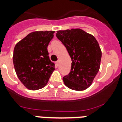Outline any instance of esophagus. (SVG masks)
Returning a JSON list of instances; mask_svg holds the SVG:
<instances>
[{"mask_svg":"<svg viewBox=\"0 0 122 122\" xmlns=\"http://www.w3.org/2000/svg\"><path fill=\"white\" fill-rule=\"evenodd\" d=\"M59 60H58V61H56V65H59Z\"/></svg>","mask_w":122,"mask_h":122,"instance_id":"obj_1","label":"esophagus"}]
</instances>
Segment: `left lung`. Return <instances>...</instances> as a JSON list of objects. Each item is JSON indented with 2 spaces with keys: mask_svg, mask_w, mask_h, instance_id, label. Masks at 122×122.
Instances as JSON below:
<instances>
[{
  "mask_svg": "<svg viewBox=\"0 0 122 122\" xmlns=\"http://www.w3.org/2000/svg\"><path fill=\"white\" fill-rule=\"evenodd\" d=\"M56 37L66 48L71 58L70 73L63 80L75 91H83L92 84L100 68L101 51L95 37L81 29L60 30Z\"/></svg>",
  "mask_w": 122,
  "mask_h": 122,
  "instance_id": "obj_1",
  "label": "left lung"
}]
</instances>
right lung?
<instances>
[{
    "label": "right lung",
    "mask_w": 122,
    "mask_h": 122,
    "mask_svg": "<svg viewBox=\"0 0 122 122\" xmlns=\"http://www.w3.org/2000/svg\"><path fill=\"white\" fill-rule=\"evenodd\" d=\"M54 33L34 31L14 47V69L20 81L28 89L35 91L45 87L55 70V64L50 60L47 51Z\"/></svg>",
    "instance_id": "obj_1"
}]
</instances>
